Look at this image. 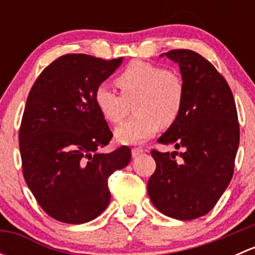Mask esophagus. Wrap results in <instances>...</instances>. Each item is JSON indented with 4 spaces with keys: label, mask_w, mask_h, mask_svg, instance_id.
I'll use <instances>...</instances> for the list:
<instances>
[{
    "label": "esophagus",
    "mask_w": 255,
    "mask_h": 255,
    "mask_svg": "<svg viewBox=\"0 0 255 255\" xmlns=\"http://www.w3.org/2000/svg\"><path fill=\"white\" fill-rule=\"evenodd\" d=\"M144 153V149L142 148H133L132 149V156L133 158H137L138 155H140V154Z\"/></svg>",
    "instance_id": "esophagus-1"
}]
</instances>
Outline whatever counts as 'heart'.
<instances>
[{"label": "heart", "mask_w": 255, "mask_h": 255, "mask_svg": "<svg viewBox=\"0 0 255 255\" xmlns=\"http://www.w3.org/2000/svg\"><path fill=\"white\" fill-rule=\"evenodd\" d=\"M121 90L117 95L106 86L97 87L94 101L107 122L118 125L125 120L129 105L134 104L137 117L116 129L115 135L123 144H139L153 137L159 127L174 126L182 112L185 85L175 71L142 60L130 61L115 79Z\"/></svg>", "instance_id": "heart-1"}]
</instances>
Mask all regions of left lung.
<instances>
[{"label": "left lung", "mask_w": 255, "mask_h": 255, "mask_svg": "<svg viewBox=\"0 0 255 255\" xmlns=\"http://www.w3.org/2000/svg\"><path fill=\"white\" fill-rule=\"evenodd\" d=\"M163 55L179 64L185 101L177 122L158 142L182 151L151 150L156 168L146 189L161 213L195 220L215 207L233 176L239 144L237 109L226 79L204 56L189 49Z\"/></svg>", "instance_id": "left-lung-1"}]
</instances>
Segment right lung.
I'll return each instance as SVG.
<instances>
[{"label": "right lung", "instance_id": "add662e5", "mask_svg": "<svg viewBox=\"0 0 255 255\" xmlns=\"http://www.w3.org/2000/svg\"><path fill=\"white\" fill-rule=\"evenodd\" d=\"M122 59L66 54L30 89L19 128L23 176L54 220L71 225L95 220L111 200L110 175L130 161L126 145L100 151L113 134L94 101Z\"/></svg>", "mask_w": 255, "mask_h": 255}]
</instances>
